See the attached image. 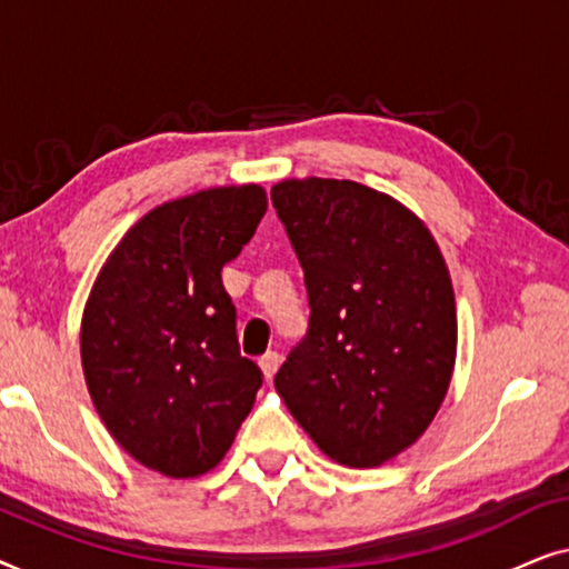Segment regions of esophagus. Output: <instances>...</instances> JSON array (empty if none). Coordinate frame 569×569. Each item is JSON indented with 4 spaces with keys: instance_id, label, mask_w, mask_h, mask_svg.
<instances>
[{
    "instance_id": "34e87169",
    "label": "esophagus",
    "mask_w": 569,
    "mask_h": 569,
    "mask_svg": "<svg viewBox=\"0 0 569 569\" xmlns=\"http://www.w3.org/2000/svg\"><path fill=\"white\" fill-rule=\"evenodd\" d=\"M279 362H282V357H279L277 352H267L259 360V368H261V372H263V378L267 380H271L274 378V372L279 370Z\"/></svg>"
}]
</instances>
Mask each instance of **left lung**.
<instances>
[{
	"mask_svg": "<svg viewBox=\"0 0 569 569\" xmlns=\"http://www.w3.org/2000/svg\"><path fill=\"white\" fill-rule=\"evenodd\" d=\"M302 267L308 331L277 391L333 461L370 469L427 430L456 362V300L430 230L386 193L306 178L271 189Z\"/></svg>",
	"mask_w": 569,
	"mask_h": 569,
	"instance_id": "left-lung-1",
	"label": "left lung"
}]
</instances>
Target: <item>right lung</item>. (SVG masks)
<instances>
[{"label": "right lung", "mask_w": 569, "mask_h": 569, "mask_svg": "<svg viewBox=\"0 0 569 569\" xmlns=\"http://www.w3.org/2000/svg\"><path fill=\"white\" fill-rule=\"evenodd\" d=\"M267 212L261 186H224L144 214L106 261L82 316L92 403L131 458L166 477L214 469L263 383L240 355L222 267Z\"/></svg>", "instance_id": "1"}]
</instances>
